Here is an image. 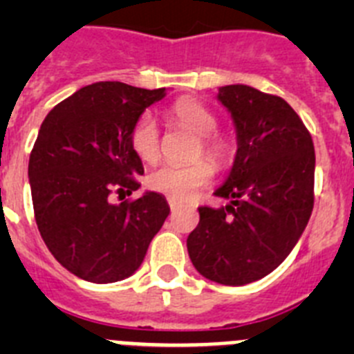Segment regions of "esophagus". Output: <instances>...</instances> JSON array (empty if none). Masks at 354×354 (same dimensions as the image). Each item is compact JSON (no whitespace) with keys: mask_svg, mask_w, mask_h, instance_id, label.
Returning <instances> with one entry per match:
<instances>
[{"mask_svg":"<svg viewBox=\"0 0 354 354\" xmlns=\"http://www.w3.org/2000/svg\"><path fill=\"white\" fill-rule=\"evenodd\" d=\"M168 204H170V209H171V212H175V211H177V209H179L180 207V204H179V202H175V200H168Z\"/></svg>","mask_w":354,"mask_h":354,"instance_id":"34e87169","label":"esophagus"}]
</instances>
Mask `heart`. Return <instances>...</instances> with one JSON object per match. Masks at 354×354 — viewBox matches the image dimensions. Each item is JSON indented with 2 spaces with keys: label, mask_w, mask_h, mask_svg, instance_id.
I'll use <instances>...</instances> for the list:
<instances>
[{
  "label": "heart",
  "mask_w": 354,
  "mask_h": 354,
  "mask_svg": "<svg viewBox=\"0 0 354 354\" xmlns=\"http://www.w3.org/2000/svg\"><path fill=\"white\" fill-rule=\"evenodd\" d=\"M171 118L177 126L198 136V145L195 158L204 154L216 167H225L232 158V145L225 138L212 134L218 126L214 115L193 99H180L170 109ZM131 147L134 154L142 161L154 162L159 158V129L152 115L145 113L134 122L131 129ZM212 167L205 159L177 167V165H161L147 175V184L150 189L167 195L171 200H186L198 192L200 187L207 186L212 179Z\"/></svg>",
  "instance_id": "b5f03b06"
}]
</instances>
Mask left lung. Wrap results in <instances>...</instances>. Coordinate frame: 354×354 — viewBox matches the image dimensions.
<instances>
[{"label": "left lung", "mask_w": 354, "mask_h": 354, "mask_svg": "<svg viewBox=\"0 0 354 354\" xmlns=\"http://www.w3.org/2000/svg\"><path fill=\"white\" fill-rule=\"evenodd\" d=\"M218 101L228 109L237 152L214 192L225 207H198L187 253L202 277L246 286L277 270L301 237L314 209L312 136L282 97L248 84H227Z\"/></svg>", "instance_id": "obj_1"}]
</instances>
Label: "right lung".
Listing matches in <instances>:
<instances>
[{
	"instance_id": "1",
	"label": "right lung",
	"mask_w": 354,
	"mask_h": 354,
	"mask_svg": "<svg viewBox=\"0 0 354 354\" xmlns=\"http://www.w3.org/2000/svg\"><path fill=\"white\" fill-rule=\"evenodd\" d=\"M165 95V88L99 81L56 104L40 126L28 165L37 227L56 261L86 282L131 277L170 212L156 192L109 200L140 187L143 165L131 129Z\"/></svg>"
}]
</instances>
